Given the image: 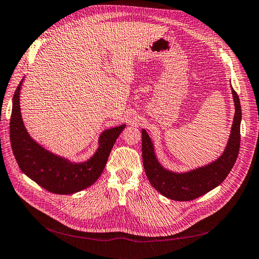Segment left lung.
<instances>
[{
  "label": "left lung",
  "instance_id": "8db88e82",
  "mask_svg": "<svg viewBox=\"0 0 259 259\" xmlns=\"http://www.w3.org/2000/svg\"><path fill=\"white\" fill-rule=\"evenodd\" d=\"M231 92L236 112L228 144L223 154L207 165L185 173H176L165 168L156 158L151 138L149 137L146 130H142L143 161L146 175L150 184L164 197L174 201L194 200L221 185L230 173L239 154L242 119L239 96L232 88Z\"/></svg>",
  "mask_w": 259,
  "mask_h": 259
}]
</instances>
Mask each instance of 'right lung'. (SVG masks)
Instances as JSON below:
<instances>
[{
  "mask_svg": "<svg viewBox=\"0 0 259 259\" xmlns=\"http://www.w3.org/2000/svg\"><path fill=\"white\" fill-rule=\"evenodd\" d=\"M22 82L23 79L14 94L10 123L12 149L21 171L44 189L56 194H72L86 189L103 173L115 140L126 125L101 133L97 150L88 161L71 162L46 150L29 135L20 112Z\"/></svg>",
  "mask_w": 259,
  "mask_h": 259,
  "instance_id": "add662e5",
  "label": "right lung"
}]
</instances>
